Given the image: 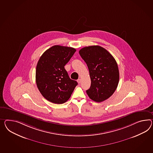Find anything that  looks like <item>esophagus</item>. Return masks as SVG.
Instances as JSON below:
<instances>
[{
    "label": "esophagus",
    "instance_id": "34e87169",
    "mask_svg": "<svg viewBox=\"0 0 153 153\" xmlns=\"http://www.w3.org/2000/svg\"><path fill=\"white\" fill-rule=\"evenodd\" d=\"M81 81H82L81 79H78L77 80V82H78L79 84H80V83Z\"/></svg>",
    "mask_w": 153,
    "mask_h": 153
}]
</instances>
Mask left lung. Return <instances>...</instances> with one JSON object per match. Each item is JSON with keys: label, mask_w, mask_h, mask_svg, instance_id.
Masks as SVG:
<instances>
[{"label": "left lung", "mask_w": 153, "mask_h": 153, "mask_svg": "<svg viewBox=\"0 0 153 153\" xmlns=\"http://www.w3.org/2000/svg\"><path fill=\"white\" fill-rule=\"evenodd\" d=\"M79 53L89 71L91 85L86 93L95 102L105 100L113 94L119 83L116 60L109 51L98 45L83 48Z\"/></svg>", "instance_id": "left-lung-1"}]
</instances>
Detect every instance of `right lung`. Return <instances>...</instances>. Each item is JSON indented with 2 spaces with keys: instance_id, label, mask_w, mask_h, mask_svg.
<instances>
[{
  "instance_id": "obj_1",
  "label": "right lung",
  "mask_w": 153,
  "mask_h": 153,
  "mask_svg": "<svg viewBox=\"0 0 153 153\" xmlns=\"http://www.w3.org/2000/svg\"><path fill=\"white\" fill-rule=\"evenodd\" d=\"M75 51L73 48L54 45L40 56L36 68V83L48 101L58 104L65 102L78 85L64 68Z\"/></svg>"
}]
</instances>
